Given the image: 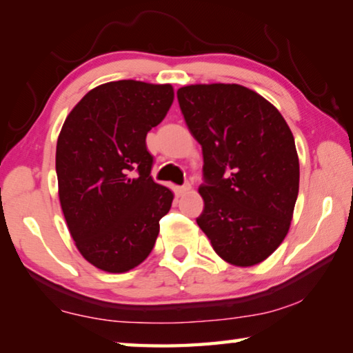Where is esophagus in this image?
Returning a JSON list of instances; mask_svg holds the SVG:
<instances>
[{
    "instance_id": "34e87169",
    "label": "esophagus",
    "mask_w": 353,
    "mask_h": 353,
    "mask_svg": "<svg viewBox=\"0 0 353 353\" xmlns=\"http://www.w3.org/2000/svg\"><path fill=\"white\" fill-rule=\"evenodd\" d=\"M190 190H191V185L190 183H185V185H182V187L177 188V193L179 194H185V193H188Z\"/></svg>"
}]
</instances>
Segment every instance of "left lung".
<instances>
[{
    "instance_id": "obj_1",
    "label": "left lung",
    "mask_w": 353,
    "mask_h": 353,
    "mask_svg": "<svg viewBox=\"0 0 353 353\" xmlns=\"http://www.w3.org/2000/svg\"><path fill=\"white\" fill-rule=\"evenodd\" d=\"M177 99L204 155L196 223L224 261L259 265L282 244L294 212L291 129L270 101L238 83H194L179 88Z\"/></svg>"
}]
</instances>
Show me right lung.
<instances>
[{
  "label": "right lung",
  "instance_id": "add662e5",
  "mask_svg": "<svg viewBox=\"0 0 353 353\" xmlns=\"http://www.w3.org/2000/svg\"><path fill=\"white\" fill-rule=\"evenodd\" d=\"M174 99L170 83L107 82L65 119L56 149L59 199L83 259L105 272L139 266L157 240L174 194L151 177L149 130Z\"/></svg>",
  "mask_w": 353,
  "mask_h": 353
}]
</instances>
